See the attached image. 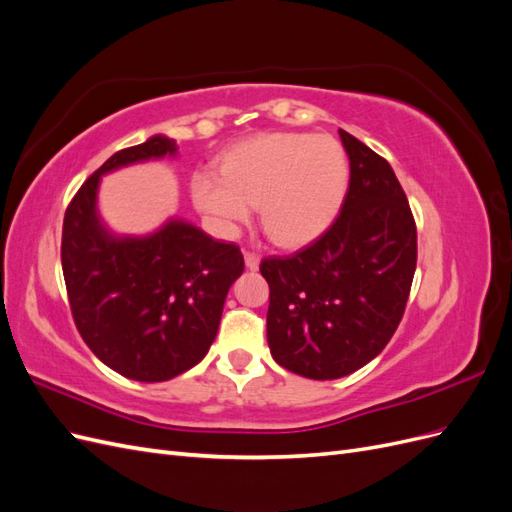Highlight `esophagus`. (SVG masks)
Masks as SVG:
<instances>
[{"instance_id": "esophagus-1", "label": "esophagus", "mask_w": 512, "mask_h": 512, "mask_svg": "<svg viewBox=\"0 0 512 512\" xmlns=\"http://www.w3.org/2000/svg\"><path fill=\"white\" fill-rule=\"evenodd\" d=\"M243 258H245V267L250 269V271H256L258 269V265H260V256L256 254V252H250L247 250L245 254H243Z\"/></svg>"}]
</instances>
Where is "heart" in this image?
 <instances>
[{"label": "heart", "instance_id": "obj_1", "mask_svg": "<svg viewBox=\"0 0 512 512\" xmlns=\"http://www.w3.org/2000/svg\"><path fill=\"white\" fill-rule=\"evenodd\" d=\"M220 170L192 175L194 205L222 230H232L260 203L262 228L282 247L322 237L342 211L350 183L346 149L329 134H256L232 145Z\"/></svg>", "mask_w": 512, "mask_h": 512}]
</instances>
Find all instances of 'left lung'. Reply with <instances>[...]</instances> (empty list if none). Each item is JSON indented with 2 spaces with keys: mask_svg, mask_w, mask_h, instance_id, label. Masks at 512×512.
Returning a JSON list of instances; mask_svg holds the SVG:
<instances>
[{
  "mask_svg": "<svg viewBox=\"0 0 512 512\" xmlns=\"http://www.w3.org/2000/svg\"><path fill=\"white\" fill-rule=\"evenodd\" d=\"M350 185L333 226L292 256L260 262L269 282L273 359L303 378L335 380L391 342L416 269V226L391 164L339 130Z\"/></svg>",
  "mask_w": 512,
  "mask_h": 512,
  "instance_id": "left-lung-1",
  "label": "left lung"
}]
</instances>
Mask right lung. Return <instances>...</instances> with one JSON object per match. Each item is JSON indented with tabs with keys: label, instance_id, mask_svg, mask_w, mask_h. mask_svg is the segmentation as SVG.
<instances>
[{
	"label": "right lung",
	"instance_id": "1",
	"mask_svg": "<svg viewBox=\"0 0 512 512\" xmlns=\"http://www.w3.org/2000/svg\"><path fill=\"white\" fill-rule=\"evenodd\" d=\"M177 156L164 134L113 153L76 192L61 232V269L74 324L117 374L164 382L205 359L232 282L243 273L235 243L170 218L149 235H115L100 218V179L123 166Z\"/></svg>",
	"mask_w": 512,
	"mask_h": 512
}]
</instances>
